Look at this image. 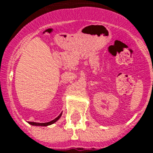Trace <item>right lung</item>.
I'll list each match as a JSON object with an SVG mask.
<instances>
[{"label": "right lung", "mask_w": 153, "mask_h": 153, "mask_svg": "<svg viewBox=\"0 0 153 153\" xmlns=\"http://www.w3.org/2000/svg\"><path fill=\"white\" fill-rule=\"evenodd\" d=\"M61 115H62V113H60V115L57 116L56 118L54 119L53 120H51L50 122H47V123H37V122H28V124L31 125H33V126H48V125H51L54 124V123H56V122L59 120V119L61 117Z\"/></svg>", "instance_id": "right-lung-1"}]
</instances>
